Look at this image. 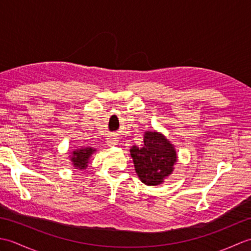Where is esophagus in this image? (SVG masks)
I'll use <instances>...</instances> for the list:
<instances>
[{"instance_id": "1", "label": "esophagus", "mask_w": 251, "mask_h": 251, "mask_svg": "<svg viewBox=\"0 0 251 251\" xmlns=\"http://www.w3.org/2000/svg\"><path fill=\"white\" fill-rule=\"evenodd\" d=\"M117 143H119V138H117L116 136H109L108 138H106V145H108L109 147H115L117 146Z\"/></svg>"}]
</instances>
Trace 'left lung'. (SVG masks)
I'll list each match as a JSON object with an SVG mask.
<instances>
[{"instance_id": "1", "label": "left lung", "mask_w": 251, "mask_h": 251, "mask_svg": "<svg viewBox=\"0 0 251 251\" xmlns=\"http://www.w3.org/2000/svg\"><path fill=\"white\" fill-rule=\"evenodd\" d=\"M136 174L147 185H159L173 174L178 161L175 146L162 132L147 130L141 148H130Z\"/></svg>"}]
</instances>
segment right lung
<instances>
[{
    "mask_svg": "<svg viewBox=\"0 0 251 251\" xmlns=\"http://www.w3.org/2000/svg\"><path fill=\"white\" fill-rule=\"evenodd\" d=\"M96 152V149L90 148V147H82L79 149H76L71 152L70 161L72 162L73 167L75 169H86L87 165L90 161V157H92L93 154Z\"/></svg>",
    "mask_w": 251,
    "mask_h": 251,
    "instance_id": "obj_1",
    "label": "right lung"
}]
</instances>
